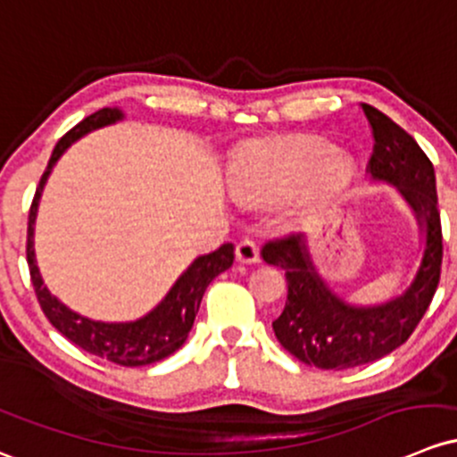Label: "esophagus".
<instances>
[{
	"mask_svg": "<svg viewBox=\"0 0 457 457\" xmlns=\"http://www.w3.org/2000/svg\"><path fill=\"white\" fill-rule=\"evenodd\" d=\"M237 261L241 265H256L261 262V253H258V247L252 241H243L237 245Z\"/></svg>",
	"mask_w": 457,
	"mask_h": 457,
	"instance_id": "1",
	"label": "esophagus"
}]
</instances>
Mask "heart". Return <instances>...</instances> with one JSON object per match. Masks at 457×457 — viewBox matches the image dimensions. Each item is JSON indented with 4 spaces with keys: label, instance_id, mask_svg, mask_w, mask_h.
I'll return each instance as SVG.
<instances>
[{
    "label": "heart",
    "instance_id": "b5f03b06",
    "mask_svg": "<svg viewBox=\"0 0 457 457\" xmlns=\"http://www.w3.org/2000/svg\"><path fill=\"white\" fill-rule=\"evenodd\" d=\"M353 175V162L342 151L315 140L252 144L229 166L228 186L237 201L269 205L285 201L306 186L313 196L342 190Z\"/></svg>",
    "mask_w": 457,
    "mask_h": 457
}]
</instances>
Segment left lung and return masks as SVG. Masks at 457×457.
I'll return each instance as SVG.
<instances>
[{
	"label": "left lung",
	"instance_id": "left-lung-1",
	"mask_svg": "<svg viewBox=\"0 0 457 457\" xmlns=\"http://www.w3.org/2000/svg\"><path fill=\"white\" fill-rule=\"evenodd\" d=\"M372 124L374 153L370 175L377 184L394 186L414 214L422 232L420 262L414 278L398 295L378 304H350L317 271L309 237L271 241L262 247L269 265L285 269L289 295L273 321L282 348L306 366L348 370L386 357L407 342L429 309L443 265L436 172L414 137L372 104H363Z\"/></svg>",
	"mask_w": 457,
	"mask_h": 457
}]
</instances>
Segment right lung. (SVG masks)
Instances as JSON below:
<instances>
[{
    "label": "right lung",
    "instance_id": "1",
    "mask_svg": "<svg viewBox=\"0 0 457 457\" xmlns=\"http://www.w3.org/2000/svg\"><path fill=\"white\" fill-rule=\"evenodd\" d=\"M124 120L122 109L118 107H104L100 112L87 115L83 122L76 124L70 133H65L56 144L54 153H52L50 162H47L46 172H43L38 188L32 201L30 216H28V267H30L32 285H35L38 304H41L43 313H46L50 324L65 335L71 344L79 348L87 350L89 354L96 357L109 359L118 366L136 368L148 366V363L162 361V359L170 357L175 350H179L188 339V333L195 324V317L199 313L201 300L208 289L210 282L214 280L219 273L228 271L234 262V245L225 243L212 253L196 258L192 265L179 276V280L172 285V289L166 293L164 300L140 320L136 321H96L89 317L76 313L70 306L56 295H52L50 289L43 282L41 271L37 267L35 256V220L38 212V201H41L43 188L47 184V177L52 175V168L61 160V155L85 137L87 133L96 129L109 127V124Z\"/></svg>",
    "mask_w": 457,
    "mask_h": 457
}]
</instances>
